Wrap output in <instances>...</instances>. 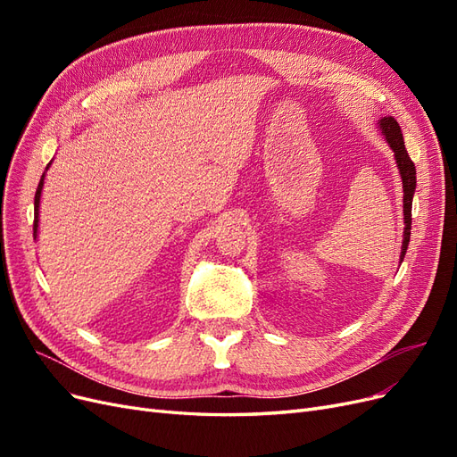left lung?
I'll list each match as a JSON object with an SVG mask.
<instances>
[{
  "label": "left lung",
  "mask_w": 457,
  "mask_h": 457,
  "mask_svg": "<svg viewBox=\"0 0 457 457\" xmlns=\"http://www.w3.org/2000/svg\"><path fill=\"white\" fill-rule=\"evenodd\" d=\"M378 126L381 135L385 137V141L389 143V146L395 152V160H396V168L400 173V179H403V190H404V234H403V247H400V262L404 261L408 244H410V230H411V200H413V192H416V165L410 160L408 150L404 146V137L403 131H400L398 121L393 116H385L378 120Z\"/></svg>",
  "instance_id": "8db88e82"
}]
</instances>
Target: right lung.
Masks as SVG:
<instances>
[{
  "label": "right lung",
  "mask_w": 457,
  "mask_h": 457,
  "mask_svg": "<svg viewBox=\"0 0 457 457\" xmlns=\"http://www.w3.org/2000/svg\"><path fill=\"white\" fill-rule=\"evenodd\" d=\"M49 165H51V162L47 163L46 171L49 170ZM44 181H46V173L41 175V179H39V185H37V188H36V198H34V240L37 238V227H39V200H41V190H44Z\"/></svg>",
  "instance_id": "1"
}]
</instances>
